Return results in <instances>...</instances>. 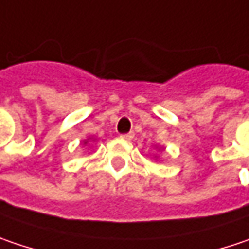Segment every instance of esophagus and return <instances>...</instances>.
Listing matches in <instances>:
<instances>
[{
  "mask_svg": "<svg viewBox=\"0 0 249 249\" xmlns=\"http://www.w3.org/2000/svg\"><path fill=\"white\" fill-rule=\"evenodd\" d=\"M121 138L126 139V141H131V139L134 138V134H132V132H129V134H124V135H121Z\"/></svg>",
  "mask_w": 249,
  "mask_h": 249,
  "instance_id": "esophagus-1",
  "label": "esophagus"
}]
</instances>
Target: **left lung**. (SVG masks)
Listing matches in <instances>:
<instances>
[{
  "mask_svg": "<svg viewBox=\"0 0 249 249\" xmlns=\"http://www.w3.org/2000/svg\"><path fill=\"white\" fill-rule=\"evenodd\" d=\"M158 149H162V148H158Z\"/></svg>",
  "mask_w": 249,
  "mask_h": 249,
  "instance_id": "obj_1",
  "label": "left lung"
}]
</instances>
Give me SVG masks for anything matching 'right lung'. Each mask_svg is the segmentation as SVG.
Segmentation results:
<instances>
[{"instance_id": "add662e5", "label": "right lung", "mask_w": 249, "mask_h": 249, "mask_svg": "<svg viewBox=\"0 0 249 249\" xmlns=\"http://www.w3.org/2000/svg\"><path fill=\"white\" fill-rule=\"evenodd\" d=\"M91 142H94V138H93V137H89V138L84 139V141H83L84 146H90V145H91Z\"/></svg>"}]
</instances>
